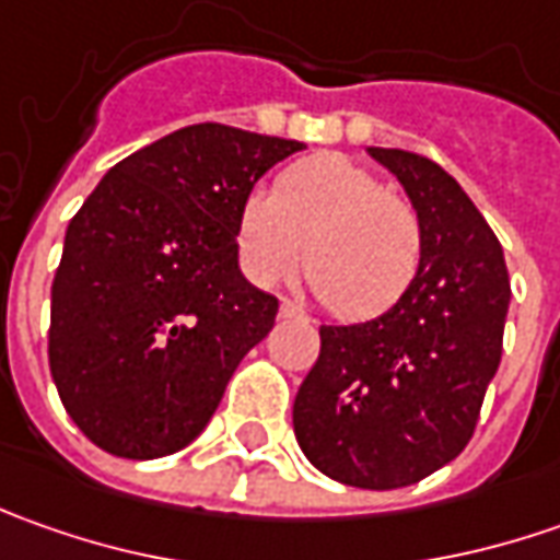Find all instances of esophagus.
<instances>
[{"instance_id":"esophagus-1","label":"esophagus","mask_w":560,"mask_h":560,"mask_svg":"<svg viewBox=\"0 0 560 560\" xmlns=\"http://www.w3.org/2000/svg\"><path fill=\"white\" fill-rule=\"evenodd\" d=\"M280 317H295V320H308V314L302 312L299 305H292V302H280Z\"/></svg>"}]
</instances>
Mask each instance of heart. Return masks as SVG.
<instances>
[{
  "instance_id": "obj_1",
  "label": "heart",
  "mask_w": 560,
  "mask_h": 560,
  "mask_svg": "<svg viewBox=\"0 0 560 560\" xmlns=\"http://www.w3.org/2000/svg\"><path fill=\"white\" fill-rule=\"evenodd\" d=\"M236 255L255 287L305 270L327 308L349 320L389 312L423 268V221L405 196L346 155L290 164L273 192L248 189L236 211Z\"/></svg>"
}]
</instances>
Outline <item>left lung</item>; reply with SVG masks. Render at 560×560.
<instances>
[{"label":"left lung","mask_w":560,"mask_h":560,"mask_svg":"<svg viewBox=\"0 0 560 560\" xmlns=\"http://www.w3.org/2000/svg\"><path fill=\"white\" fill-rule=\"evenodd\" d=\"M423 221V268L389 312L320 327L292 427L305 458L358 489L411 486L458 458L502 361L511 283L502 246L440 164L368 149Z\"/></svg>","instance_id":"left-lung-1"}]
</instances>
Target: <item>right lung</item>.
Returning <instances> with one entry per match:
<instances>
[{
	"label": "right lung",
	"instance_id": "1",
	"mask_svg": "<svg viewBox=\"0 0 560 560\" xmlns=\"http://www.w3.org/2000/svg\"><path fill=\"white\" fill-rule=\"evenodd\" d=\"M302 142L192 124L118 162L65 233L49 368L102 452L149 462L196 440L273 327L277 299L240 270L236 211Z\"/></svg>",
	"mask_w": 560,
	"mask_h": 560
}]
</instances>
